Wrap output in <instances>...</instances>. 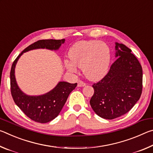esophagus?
<instances>
[{"label": "esophagus", "mask_w": 153, "mask_h": 153, "mask_svg": "<svg viewBox=\"0 0 153 153\" xmlns=\"http://www.w3.org/2000/svg\"><path fill=\"white\" fill-rule=\"evenodd\" d=\"M85 86H86V83L83 81H81V80H79V81L77 82V86L78 87H83Z\"/></svg>", "instance_id": "34e87169"}]
</instances>
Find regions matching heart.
I'll return each instance as SVG.
<instances>
[{
	"label": "heart",
	"instance_id": "1",
	"mask_svg": "<svg viewBox=\"0 0 153 153\" xmlns=\"http://www.w3.org/2000/svg\"><path fill=\"white\" fill-rule=\"evenodd\" d=\"M71 62L65 61L68 70L75 71L76 67L82 68L89 80L97 81L107 74L111 62V51L107 44L97 40H83L75 43L69 49Z\"/></svg>",
	"mask_w": 153,
	"mask_h": 153
}]
</instances>
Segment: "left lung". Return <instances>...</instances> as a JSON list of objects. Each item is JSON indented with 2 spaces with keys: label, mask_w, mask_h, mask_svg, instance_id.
<instances>
[{
  "label": "left lung",
  "mask_w": 153,
  "mask_h": 153,
  "mask_svg": "<svg viewBox=\"0 0 153 153\" xmlns=\"http://www.w3.org/2000/svg\"><path fill=\"white\" fill-rule=\"evenodd\" d=\"M116 61L107 74L92 85L90 100L99 117L113 120L128 113L140 99L142 90V68L131 49L115 43Z\"/></svg>",
  "instance_id": "1"
}]
</instances>
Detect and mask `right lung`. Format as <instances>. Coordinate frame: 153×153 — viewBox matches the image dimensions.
I'll return each mask as SVG.
<instances>
[{"label": "right lung", "mask_w": 153, "mask_h": 153, "mask_svg": "<svg viewBox=\"0 0 153 153\" xmlns=\"http://www.w3.org/2000/svg\"><path fill=\"white\" fill-rule=\"evenodd\" d=\"M64 42L65 39L38 40L25 48L12 65L10 73L12 97L15 104L25 115L36 122L48 123L57 117L69 94L77 86V83L70 84L66 82H59L53 90L45 94L29 96L23 92L18 86L15 76V65L18 59L25 52L38 48L56 51Z\"/></svg>", "instance_id": "add662e5"}]
</instances>
